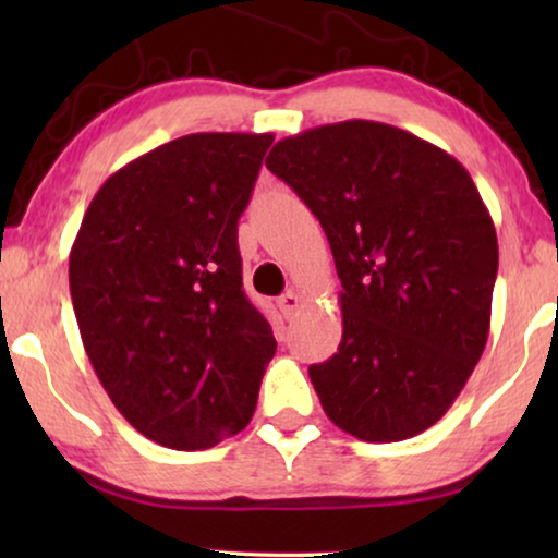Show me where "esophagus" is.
Here are the masks:
<instances>
[{"label":"esophagus","instance_id":"34e87169","mask_svg":"<svg viewBox=\"0 0 558 558\" xmlns=\"http://www.w3.org/2000/svg\"><path fill=\"white\" fill-rule=\"evenodd\" d=\"M279 310H281V315L284 317H292L296 310H300V304H302V300H300V294H294V292H287V294H281L279 296Z\"/></svg>","mask_w":558,"mask_h":558}]
</instances>
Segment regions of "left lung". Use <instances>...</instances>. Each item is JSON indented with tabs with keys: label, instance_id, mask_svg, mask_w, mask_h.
Returning <instances> with one entry per match:
<instances>
[{
	"label": "left lung",
	"instance_id": "left-lung-1",
	"mask_svg": "<svg viewBox=\"0 0 558 558\" xmlns=\"http://www.w3.org/2000/svg\"><path fill=\"white\" fill-rule=\"evenodd\" d=\"M266 167L315 213L342 292V340L310 365L325 414L363 441L437 424L490 332L498 235L470 172L380 121L287 136Z\"/></svg>",
	"mask_w": 558,
	"mask_h": 558
}]
</instances>
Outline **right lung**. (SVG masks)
I'll return each mask as SVG.
<instances>
[{
	"mask_svg": "<svg viewBox=\"0 0 558 558\" xmlns=\"http://www.w3.org/2000/svg\"><path fill=\"white\" fill-rule=\"evenodd\" d=\"M271 134L205 132L104 182L71 248L83 348L121 416L170 449L251 422L271 325L243 292L239 218Z\"/></svg>",
	"mask_w": 558,
	"mask_h": 558,
	"instance_id": "1",
	"label": "right lung"
}]
</instances>
